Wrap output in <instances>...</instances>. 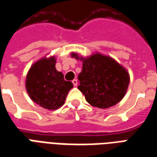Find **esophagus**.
Here are the masks:
<instances>
[{
	"mask_svg": "<svg viewBox=\"0 0 157 157\" xmlns=\"http://www.w3.org/2000/svg\"><path fill=\"white\" fill-rule=\"evenodd\" d=\"M72 83H73V85L75 86H76L77 84H78V82H77V80H76V79H74V80L72 81Z\"/></svg>",
	"mask_w": 157,
	"mask_h": 157,
	"instance_id": "obj_1",
	"label": "esophagus"
}]
</instances>
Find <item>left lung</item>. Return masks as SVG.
<instances>
[{
    "mask_svg": "<svg viewBox=\"0 0 157 157\" xmlns=\"http://www.w3.org/2000/svg\"><path fill=\"white\" fill-rule=\"evenodd\" d=\"M72 58L82 62L78 89L86 102L99 109H109L124 98L129 84L128 71L109 55L94 53L83 57L71 53Z\"/></svg>",
    "mask_w": 157,
    "mask_h": 157,
    "instance_id": "left-lung-1",
    "label": "left lung"
}]
</instances>
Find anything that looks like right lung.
Listing matches in <instances>:
<instances>
[{
    "label": "right lung",
    "instance_id": "add662e5",
    "mask_svg": "<svg viewBox=\"0 0 157 157\" xmlns=\"http://www.w3.org/2000/svg\"><path fill=\"white\" fill-rule=\"evenodd\" d=\"M55 64V55L44 56L33 64L26 76L25 86L29 98L48 110L59 109L73 87L71 82L65 81L63 73L56 70Z\"/></svg>",
    "mask_w": 157,
    "mask_h": 157
}]
</instances>
